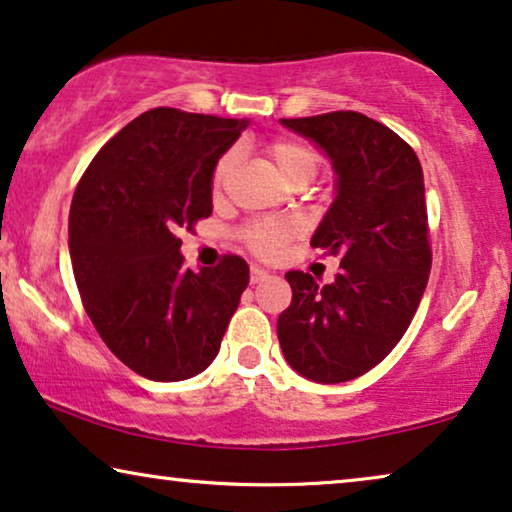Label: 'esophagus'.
<instances>
[{
    "instance_id": "esophagus-1",
    "label": "esophagus",
    "mask_w": 512,
    "mask_h": 512,
    "mask_svg": "<svg viewBox=\"0 0 512 512\" xmlns=\"http://www.w3.org/2000/svg\"><path fill=\"white\" fill-rule=\"evenodd\" d=\"M268 277H270L268 270L258 268V265H251V270H249V282H251V284H261V282H265V279H268Z\"/></svg>"
}]
</instances>
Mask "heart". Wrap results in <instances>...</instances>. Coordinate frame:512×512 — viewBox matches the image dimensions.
<instances>
[{"label":"heart","instance_id":"1","mask_svg":"<svg viewBox=\"0 0 512 512\" xmlns=\"http://www.w3.org/2000/svg\"><path fill=\"white\" fill-rule=\"evenodd\" d=\"M265 153H268L275 170L282 174V179L289 181L291 186L310 184L321 167L319 151L312 144L303 142V139L277 137L268 142ZM237 160H240V153L235 149L226 151L219 158L212 177L214 193L223 191ZM296 235H300V223L296 219H256L242 228L244 244L263 258L277 256L286 247V242H291Z\"/></svg>","mask_w":512,"mask_h":512}]
</instances>
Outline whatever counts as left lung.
I'll return each instance as SVG.
<instances>
[{
	"mask_svg": "<svg viewBox=\"0 0 512 512\" xmlns=\"http://www.w3.org/2000/svg\"><path fill=\"white\" fill-rule=\"evenodd\" d=\"M282 123L317 142L338 174V195L310 244L338 256L340 272L331 284L286 272L293 298L279 314L277 338L307 380L347 382L398 345L429 282L422 165L408 142L359 111Z\"/></svg>",
	"mask_w": 512,
	"mask_h": 512,
	"instance_id": "obj_1",
	"label": "left lung"
}]
</instances>
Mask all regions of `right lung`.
Wrapping results in <instances>:
<instances>
[{
  "label": "right lung",
  "instance_id": "right-lung-1",
  "mask_svg": "<svg viewBox=\"0 0 512 512\" xmlns=\"http://www.w3.org/2000/svg\"><path fill=\"white\" fill-rule=\"evenodd\" d=\"M247 121L158 107L109 139L69 209V256L83 307L116 359L177 382L219 354L249 265L184 268L179 230L212 214V174Z\"/></svg>",
  "mask_w": 512,
  "mask_h": 512
}]
</instances>
